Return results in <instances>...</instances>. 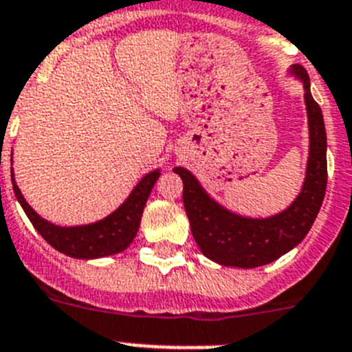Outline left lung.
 Instances as JSON below:
<instances>
[{
  "mask_svg": "<svg viewBox=\"0 0 352 352\" xmlns=\"http://www.w3.org/2000/svg\"><path fill=\"white\" fill-rule=\"evenodd\" d=\"M289 74L298 78L305 89L310 145L302 191L286 210L263 219L243 217L210 198L189 170L182 166L173 168L184 182V208L199 251L224 267H263L289 252L305 239L324 199L328 168L321 107L310 94V80L305 69L293 65Z\"/></svg>",
  "mask_w": 352,
  "mask_h": 352,
  "instance_id": "left-lung-1",
  "label": "left lung"
}]
</instances>
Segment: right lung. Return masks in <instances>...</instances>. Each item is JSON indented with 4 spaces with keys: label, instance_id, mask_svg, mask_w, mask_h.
<instances>
[{
    "label": "right lung",
    "instance_id": "1",
    "mask_svg": "<svg viewBox=\"0 0 352 352\" xmlns=\"http://www.w3.org/2000/svg\"><path fill=\"white\" fill-rule=\"evenodd\" d=\"M160 175V170L147 173L129 192L121 207L116 208L112 214L103 217L101 221L82 224V226H58V224H52L40 217L28 205L21 189L15 184L14 168H12V186H14L15 198L24 208L33 226L56 251L63 252L69 258L94 259L117 254V252L128 249L133 239L137 236L144 207Z\"/></svg>",
    "mask_w": 352,
    "mask_h": 352
}]
</instances>
